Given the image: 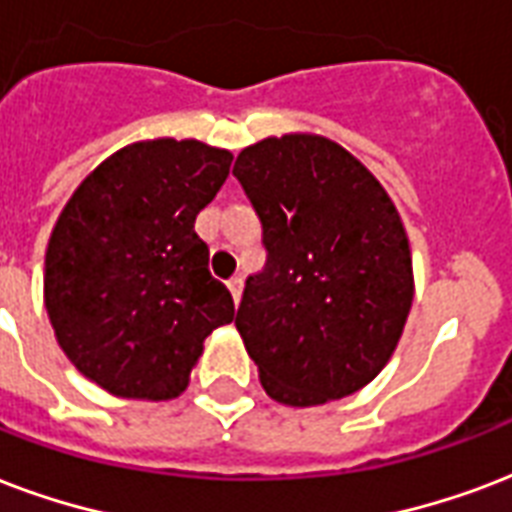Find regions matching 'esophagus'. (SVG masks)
<instances>
[{"label":"esophagus","mask_w":512,"mask_h":512,"mask_svg":"<svg viewBox=\"0 0 512 512\" xmlns=\"http://www.w3.org/2000/svg\"><path fill=\"white\" fill-rule=\"evenodd\" d=\"M228 290H230V295H233V303L239 306L241 290H244V279H241V276H233V279L228 282Z\"/></svg>","instance_id":"obj_1"}]
</instances>
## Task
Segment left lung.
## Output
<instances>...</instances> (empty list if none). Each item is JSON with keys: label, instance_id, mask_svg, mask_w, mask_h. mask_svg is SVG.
<instances>
[{"label": "left lung", "instance_id": "left-lung-1", "mask_svg": "<svg viewBox=\"0 0 512 512\" xmlns=\"http://www.w3.org/2000/svg\"><path fill=\"white\" fill-rule=\"evenodd\" d=\"M233 174L268 249L236 311L265 395L311 408L360 392L395 354L413 303L395 201L346 147L306 131L249 144Z\"/></svg>", "mask_w": 512, "mask_h": 512}]
</instances>
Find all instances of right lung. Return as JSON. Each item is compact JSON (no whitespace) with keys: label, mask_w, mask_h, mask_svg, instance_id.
Returning a JSON list of instances; mask_svg holds the SVG:
<instances>
[{"label":"right lung","mask_w":512,"mask_h":512,"mask_svg":"<svg viewBox=\"0 0 512 512\" xmlns=\"http://www.w3.org/2000/svg\"><path fill=\"white\" fill-rule=\"evenodd\" d=\"M233 155L198 139H144L101 161L58 214L45 311L69 362L126 400H174L206 335L233 322L195 217Z\"/></svg>","instance_id":"add662e5"}]
</instances>
